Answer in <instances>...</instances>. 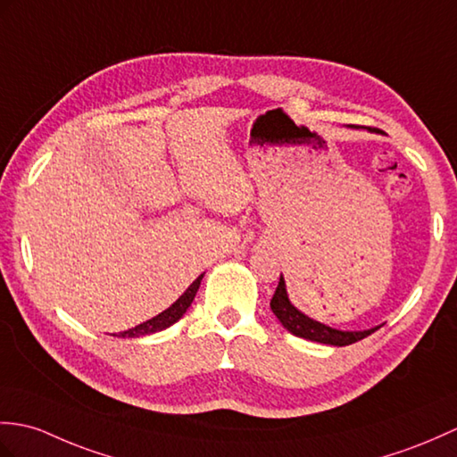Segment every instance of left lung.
Segmentation results:
<instances>
[{"label":"left lung","instance_id":"left-lung-1","mask_svg":"<svg viewBox=\"0 0 457 457\" xmlns=\"http://www.w3.org/2000/svg\"><path fill=\"white\" fill-rule=\"evenodd\" d=\"M270 310L274 315L278 317V321L284 325V328H288L292 335L307 338V341H313V343L333 345V346H346V345L362 341V338L372 335L381 327L379 325L374 328H368V331H338V328H333V327L312 320V317L303 315L298 307L292 305V302L288 300V292H286V282L282 277L277 286V292H274L272 300H270Z\"/></svg>","mask_w":457,"mask_h":457}]
</instances>
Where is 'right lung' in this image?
<instances>
[{
	"label": "right lung",
	"instance_id": "1",
	"mask_svg": "<svg viewBox=\"0 0 457 457\" xmlns=\"http://www.w3.org/2000/svg\"><path fill=\"white\" fill-rule=\"evenodd\" d=\"M204 274H200V277L188 286V288L185 290V294L180 295V298L171 305L167 307L165 312H162L159 315L152 317V320H147L140 325H136L132 328H129V331H122L116 337H122V338H137V337H145V335H152V333H157V331H163V328L171 327L173 323H177L180 317H183L187 313V310L190 307V303H193L195 295L198 292V286H200V280H203Z\"/></svg>",
	"mask_w": 457,
	"mask_h": 457
}]
</instances>
